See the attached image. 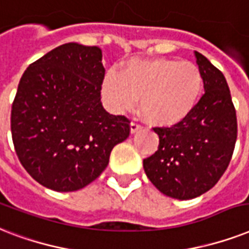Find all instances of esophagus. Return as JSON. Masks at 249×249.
Segmentation results:
<instances>
[{"label":"esophagus","instance_id":"obj_1","mask_svg":"<svg viewBox=\"0 0 249 249\" xmlns=\"http://www.w3.org/2000/svg\"><path fill=\"white\" fill-rule=\"evenodd\" d=\"M142 127L136 122H131L130 124V130H131V134H135V132H138V131L142 130Z\"/></svg>","mask_w":249,"mask_h":249}]
</instances>
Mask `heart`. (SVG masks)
<instances>
[{
  "label": "heart",
  "instance_id": "1",
  "mask_svg": "<svg viewBox=\"0 0 249 249\" xmlns=\"http://www.w3.org/2000/svg\"><path fill=\"white\" fill-rule=\"evenodd\" d=\"M204 76L195 63L177 58L132 59L109 71L101 83L104 100L114 111L128 110L140 98L142 117L155 126L183 122L197 107Z\"/></svg>",
  "mask_w": 249,
  "mask_h": 249
}]
</instances>
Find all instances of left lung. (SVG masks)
<instances>
[{
  "label": "left lung",
  "instance_id": "1",
  "mask_svg": "<svg viewBox=\"0 0 249 249\" xmlns=\"http://www.w3.org/2000/svg\"><path fill=\"white\" fill-rule=\"evenodd\" d=\"M195 57L205 93L183 122L153 128L160 138L159 149L142 161L153 186L179 200L197 197L215 186L230 163L238 135L226 79L203 54L195 52Z\"/></svg>",
  "mask_w": 249,
  "mask_h": 249
}]
</instances>
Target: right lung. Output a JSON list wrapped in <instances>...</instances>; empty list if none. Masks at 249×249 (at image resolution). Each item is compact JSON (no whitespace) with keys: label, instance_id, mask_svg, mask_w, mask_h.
<instances>
[{"label":"right lung","instance_id":"obj_1","mask_svg":"<svg viewBox=\"0 0 249 249\" xmlns=\"http://www.w3.org/2000/svg\"><path fill=\"white\" fill-rule=\"evenodd\" d=\"M105 76L97 46L67 42L31 63L11 107V136L32 178L58 192L78 191L107 169L130 119L101 103Z\"/></svg>","mask_w":249,"mask_h":249}]
</instances>
